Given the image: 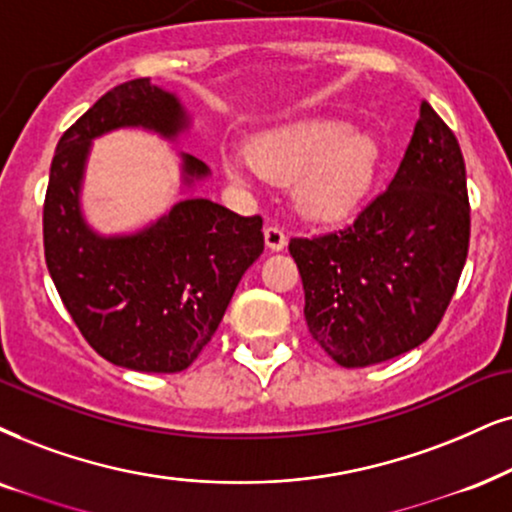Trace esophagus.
Listing matches in <instances>:
<instances>
[{
	"instance_id": "1",
	"label": "esophagus",
	"mask_w": 512,
	"mask_h": 512,
	"mask_svg": "<svg viewBox=\"0 0 512 512\" xmlns=\"http://www.w3.org/2000/svg\"><path fill=\"white\" fill-rule=\"evenodd\" d=\"M264 243H267V248L271 252H278L286 248L288 236L283 234V229H278V226H267V229H264Z\"/></svg>"
}]
</instances>
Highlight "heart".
Returning a JSON list of instances; mask_svg holds the SVG:
<instances>
[{
	"mask_svg": "<svg viewBox=\"0 0 512 512\" xmlns=\"http://www.w3.org/2000/svg\"><path fill=\"white\" fill-rule=\"evenodd\" d=\"M383 163L371 129L345 118H302L267 129L250 151L226 148L222 167L236 181H290V198L304 219L345 222L364 208Z\"/></svg>",
	"mask_w": 512,
	"mask_h": 512,
	"instance_id": "b5f03b06",
	"label": "heart"
}]
</instances>
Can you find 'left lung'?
Returning a JSON list of instances; mask_svg holds the SVG:
<instances>
[{"instance_id":"obj_1","label":"left lung","mask_w":512,"mask_h":512,"mask_svg":"<svg viewBox=\"0 0 512 512\" xmlns=\"http://www.w3.org/2000/svg\"><path fill=\"white\" fill-rule=\"evenodd\" d=\"M468 241L461 146L423 101L397 174L354 224L290 238L309 333L345 368L380 364L423 345L456 293Z\"/></svg>"}]
</instances>
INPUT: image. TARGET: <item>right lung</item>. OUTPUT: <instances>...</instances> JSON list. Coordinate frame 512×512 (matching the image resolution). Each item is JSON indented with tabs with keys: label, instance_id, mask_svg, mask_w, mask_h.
Segmentation results:
<instances>
[{
	"label": "right lung",
	"instance_id": "obj_1",
	"mask_svg": "<svg viewBox=\"0 0 512 512\" xmlns=\"http://www.w3.org/2000/svg\"><path fill=\"white\" fill-rule=\"evenodd\" d=\"M141 127L177 141L191 127L179 96L148 77L122 82L63 134L44 198V257L84 340L115 366L141 373L189 368L215 335L234 290L262 255V217L208 198H179L134 234L101 236L82 215V181L94 139ZM210 177L181 153V186Z\"/></svg>",
	"mask_w": 512,
	"mask_h": 512
}]
</instances>
